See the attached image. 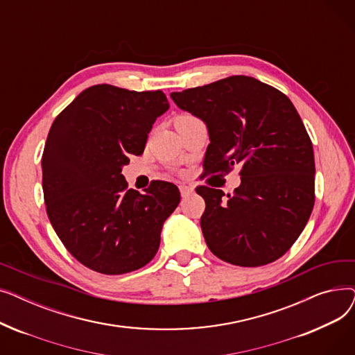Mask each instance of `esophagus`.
Listing matches in <instances>:
<instances>
[{"instance_id": "obj_1", "label": "esophagus", "mask_w": 355, "mask_h": 355, "mask_svg": "<svg viewBox=\"0 0 355 355\" xmlns=\"http://www.w3.org/2000/svg\"><path fill=\"white\" fill-rule=\"evenodd\" d=\"M180 193H181V197L182 198H187L190 197L193 193H194V189L190 187V185H180Z\"/></svg>"}]
</instances>
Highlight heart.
<instances>
[{"mask_svg": "<svg viewBox=\"0 0 355 355\" xmlns=\"http://www.w3.org/2000/svg\"><path fill=\"white\" fill-rule=\"evenodd\" d=\"M193 119H196V116H193V115H190V114H182V115H180V116L175 118V123L189 122V121H193Z\"/></svg>", "mask_w": 355, "mask_h": 355, "instance_id": "1", "label": "heart"}]
</instances>
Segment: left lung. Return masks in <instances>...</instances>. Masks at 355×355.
Returning <instances> with one entry per match:
<instances>
[{"mask_svg":"<svg viewBox=\"0 0 355 355\" xmlns=\"http://www.w3.org/2000/svg\"><path fill=\"white\" fill-rule=\"evenodd\" d=\"M171 99L207 125L204 170L241 166L227 200L221 190L196 189L206 201L200 225L209 249L236 266L275 262L300 237L315 202L312 142L293 103L249 76L173 92Z\"/></svg>","mask_w":355,"mask_h":355,"instance_id":"1","label":"left lung"}]
</instances>
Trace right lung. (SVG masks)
<instances>
[{
    "label": "right lung",
    "instance_id": "add662e5",
    "mask_svg": "<svg viewBox=\"0 0 355 355\" xmlns=\"http://www.w3.org/2000/svg\"><path fill=\"white\" fill-rule=\"evenodd\" d=\"M168 107L161 90L96 85L50 128L42 157L46 211L69 253L92 270L128 273L158 252L180 191L159 180L142 194L129 190L122 166L144 153L149 130Z\"/></svg>",
    "mask_w": 355,
    "mask_h": 355
}]
</instances>
